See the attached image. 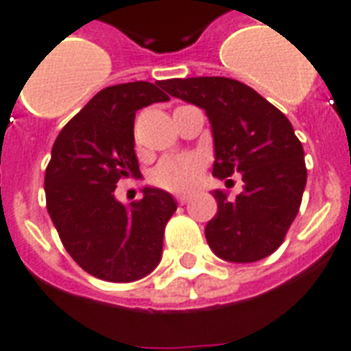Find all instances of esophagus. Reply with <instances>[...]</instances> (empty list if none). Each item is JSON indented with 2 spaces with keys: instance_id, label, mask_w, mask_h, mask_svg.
Returning <instances> with one entry per match:
<instances>
[{
  "instance_id": "1",
  "label": "esophagus",
  "mask_w": 351,
  "mask_h": 351,
  "mask_svg": "<svg viewBox=\"0 0 351 351\" xmlns=\"http://www.w3.org/2000/svg\"><path fill=\"white\" fill-rule=\"evenodd\" d=\"M190 199H192V195H190V193H178V195H176V201H178L180 205L188 203Z\"/></svg>"
}]
</instances>
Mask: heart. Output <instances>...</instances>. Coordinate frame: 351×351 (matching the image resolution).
Here are the masks:
<instances>
[{
	"instance_id": "heart-1",
	"label": "heart",
	"mask_w": 351,
	"mask_h": 351,
	"mask_svg": "<svg viewBox=\"0 0 351 351\" xmlns=\"http://www.w3.org/2000/svg\"><path fill=\"white\" fill-rule=\"evenodd\" d=\"M203 163L197 156H167L152 169L150 182L167 192H188L199 180Z\"/></svg>"
}]
</instances>
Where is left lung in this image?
<instances>
[{
  "label": "left lung",
  "mask_w": 351,
  "mask_h": 351,
  "mask_svg": "<svg viewBox=\"0 0 351 351\" xmlns=\"http://www.w3.org/2000/svg\"><path fill=\"white\" fill-rule=\"evenodd\" d=\"M163 89L205 110L215 141L213 175H243V192L234 201L213 192L218 210L205 228L213 252L230 262H256L278 251L300 209L308 176L291 121L230 77L167 80Z\"/></svg>",
  "instance_id": "1"
}]
</instances>
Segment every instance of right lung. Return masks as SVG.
Here are the masks:
<instances>
[{"label":"right lung","instance_id":"1","mask_svg":"<svg viewBox=\"0 0 351 351\" xmlns=\"http://www.w3.org/2000/svg\"><path fill=\"white\" fill-rule=\"evenodd\" d=\"M163 82L112 85L85 104L56 136L45 169L49 217L77 266L104 281L129 283L161 261L163 234L176 210L173 195L144 188L123 205L116 184L141 176L134 154L136 110L167 102Z\"/></svg>","mask_w":351,"mask_h":351}]
</instances>
